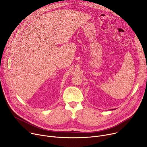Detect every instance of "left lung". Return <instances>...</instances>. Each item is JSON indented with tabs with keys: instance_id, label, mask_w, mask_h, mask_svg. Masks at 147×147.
<instances>
[{
	"instance_id": "1",
	"label": "left lung",
	"mask_w": 147,
	"mask_h": 147,
	"mask_svg": "<svg viewBox=\"0 0 147 147\" xmlns=\"http://www.w3.org/2000/svg\"><path fill=\"white\" fill-rule=\"evenodd\" d=\"M114 109H112V110H114Z\"/></svg>"
}]
</instances>
